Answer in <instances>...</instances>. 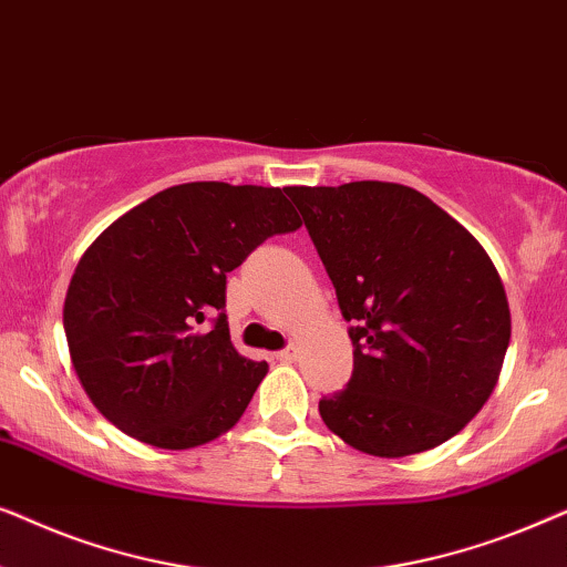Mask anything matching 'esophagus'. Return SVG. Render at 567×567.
I'll return each instance as SVG.
<instances>
[{
	"label": "esophagus",
	"instance_id": "obj_1",
	"mask_svg": "<svg viewBox=\"0 0 567 567\" xmlns=\"http://www.w3.org/2000/svg\"><path fill=\"white\" fill-rule=\"evenodd\" d=\"M293 359H297V348H293V346H289V348H284V351H278V353H276V361L291 363Z\"/></svg>",
	"mask_w": 567,
	"mask_h": 567
}]
</instances>
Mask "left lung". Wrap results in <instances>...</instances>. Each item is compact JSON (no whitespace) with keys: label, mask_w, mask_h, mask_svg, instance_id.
I'll return each mask as SVG.
<instances>
[{"label":"left lung","mask_w":567,"mask_h":567,"mask_svg":"<svg viewBox=\"0 0 567 567\" xmlns=\"http://www.w3.org/2000/svg\"><path fill=\"white\" fill-rule=\"evenodd\" d=\"M284 190L351 322L353 374L320 400L324 425L386 460L456 436L498 384L511 340L506 289L483 245L408 185Z\"/></svg>","instance_id":"obj_1"}]
</instances>
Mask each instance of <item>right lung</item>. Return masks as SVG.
Instances as JSON below:
<instances>
[{
    "instance_id": "obj_1",
    "label": "right lung",
    "mask_w": 567,
    "mask_h": 567,
    "mask_svg": "<svg viewBox=\"0 0 567 567\" xmlns=\"http://www.w3.org/2000/svg\"><path fill=\"white\" fill-rule=\"evenodd\" d=\"M301 227L281 188L183 183L115 219L82 255L64 301L74 371L126 436L193 449L227 433L268 374L237 353L227 274ZM208 313L215 328L199 330Z\"/></svg>"
}]
</instances>
